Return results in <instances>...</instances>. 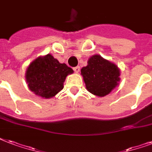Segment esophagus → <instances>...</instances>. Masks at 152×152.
<instances>
[{"mask_svg": "<svg viewBox=\"0 0 152 152\" xmlns=\"http://www.w3.org/2000/svg\"><path fill=\"white\" fill-rule=\"evenodd\" d=\"M73 70L76 72H80V66L75 67V68L73 69Z\"/></svg>", "mask_w": 152, "mask_h": 152, "instance_id": "obj_1", "label": "esophagus"}]
</instances>
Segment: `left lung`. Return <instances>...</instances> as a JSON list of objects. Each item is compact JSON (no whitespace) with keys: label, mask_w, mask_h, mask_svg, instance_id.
Returning <instances> with one entry per match:
<instances>
[{"label":"left lung","mask_w":152,"mask_h":152,"mask_svg":"<svg viewBox=\"0 0 152 152\" xmlns=\"http://www.w3.org/2000/svg\"><path fill=\"white\" fill-rule=\"evenodd\" d=\"M81 75L87 90L99 97L110 94L120 82L118 67L97 54L89 58L88 65L81 69Z\"/></svg>","instance_id":"8db88e82"}]
</instances>
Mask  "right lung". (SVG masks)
Returning a JSON list of instances; mask_svg holds the SVG:
<instances>
[{
    "instance_id": "right-lung-1",
    "label": "right lung",
    "mask_w": 152,
    "mask_h": 152,
    "mask_svg": "<svg viewBox=\"0 0 152 152\" xmlns=\"http://www.w3.org/2000/svg\"><path fill=\"white\" fill-rule=\"evenodd\" d=\"M73 70L61 64L51 54L39 57L29 64L26 71V81L31 91L45 99H50L64 88L66 76Z\"/></svg>"
}]
</instances>
